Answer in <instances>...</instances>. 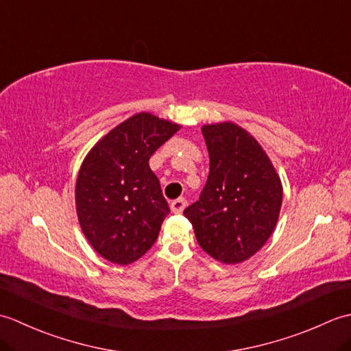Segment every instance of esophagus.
<instances>
[{
  "instance_id": "obj_1",
  "label": "esophagus",
  "mask_w": 351,
  "mask_h": 351,
  "mask_svg": "<svg viewBox=\"0 0 351 351\" xmlns=\"http://www.w3.org/2000/svg\"><path fill=\"white\" fill-rule=\"evenodd\" d=\"M185 206H187V200H185L184 197H180V199H176L170 204V210H171V213H175V214H181Z\"/></svg>"
}]
</instances>
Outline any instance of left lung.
Segmentation results:
<instances>
[{
  "label": "left lung",
  "mask_w": 351,
  "mask_h": 351,
  "mask_svg": "<svg viewBox=\"0 0 351 351\" xmlns=\"http://www.w3.org/2000/svg\"><path fill=\"white\" fill-rule=\"evenodd\" d=\"M202 134L210 175L184 215L208 255L223 264H240L263 247L278 225L280 178L263 146L240 125L208 123Z\"/></svg>",
  "instance_id": "8db88e82"
}]
</instances>
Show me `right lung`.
<instances>
[{
  "label": "right lung",
  "mask_w": 351,
  "mask_h": 351,
  "mask_svg": "<svg viewBox=\"0 0 351 351\" xmlns=\"http://www.w3.org/2000/svg\"><path fill=\"white\" fill-rule=\"evenodd\" d=\"M180 128L141 111L106 134L81 164L75 185L80 226L110 263H134L158 238L170 210L149 158Z\"/></svg>",
  "instance_id": "right-lung-1"
}]
</instances>
